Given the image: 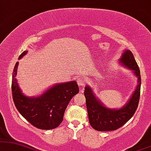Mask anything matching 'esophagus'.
I'll return each instance as SVG.
<instances>
[{"mask_svg": "<svg viewBox=\"0 0 151 151\" xmlns=\"http://www.w3.org/2000/svg\"><path fill=\"white\" fill-rule=\"evenodd\" d=\"M86 83V80L85 79H83V78L79 77V79H77V83H78V85H79V87L84 86Z\"/></svg>", "mask_w": 151, "mask_h": 151, "instance_id": "34e87169", "label": "esophagus"}]
</instances>
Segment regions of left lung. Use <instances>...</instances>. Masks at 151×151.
<instances>
[{"instance_id": "obj_1", "label": "left lung", "mask_w": 151, "mask_h": 151, "mask_svg": "<svg viewBox=\"0 0 151 151\" xmlns=\"http://www.w3.org/2000/svg\"><path fill=\"white\" fill-rule=\"evenodd\" d=\"M121 65L130 70L137 78V85L128 101L119 109H111L106 106L96 96L90 86H85L84 95L89 123L98 131L116 130L123 126L132 117L139 104L140 96V70L132 53L125 49L118 60Z\"/></svg>"}]
</instances>
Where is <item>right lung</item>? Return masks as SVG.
<instances>
[{"label": "right lung", "instance_id": "add662e5", "mask_svg": "<svg viewBox=\"0 0 151 151\" xmlns=\"http://www.w3.org/2000/svg\"><path fill=\"white\" fill-rule=\"evenodd\" d=\"M28 51H24L19 60ZM19 62L15 64L12 73V91L13 101L17 110L30 124L41 129L56 128L63 119L65 111L70 101L79 93L76 81L55 83L41 95L26 96L22 93L16 76Z\"/></svg>", "mask_w": 151, "mask_h": 151}]
</instances>
